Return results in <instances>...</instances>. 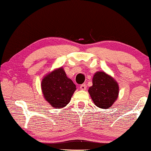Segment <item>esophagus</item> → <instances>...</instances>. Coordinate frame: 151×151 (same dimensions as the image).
I'll return each instance as SVG.
<instances>
[{
	"instance_id": "obj_1",
	"label": "esophagus",
	"mask_w": 151,
	"mask_h": 151,
	"mask_svg": "<svg viewBox=\"0 0 151 151\" xmlns=\"http://www.w3.org/2000/svg\"><path fill=\"white\" fill-rule=\"evenodd\" d=\"M79 88H80V89H81V90H86V85L85 84H81V85H80Z\"/></svg>"
}]
</instances>
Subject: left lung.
Wrapping results in <instances>:
<instances>
[{"instance_id":"obj_1","label":"left lung","mask_w":151,"mask_h":151,"mask_svg":"<svg viewBox=\"0 0 151 151\" xmlns=\"http://www.w3.org/2000/svg\"><path fill=\"white\" fill-rule=\"evenodd\" d=\"M92 83L89 93L95 105L105 109L111 106L119 94L116 81L105 72H97L93 75Z\"/></svg>"}]
</instances>
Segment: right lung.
<instances>
[{"mask_svg": "<svg viewBox=\"0 0 151 151\" xmlns=\"http://www.w3.org/2000/svg\"><path fill=\"white\" fill-rule=\"evenodd\" d=\"M41 86L45 99L56 109L68 104L76 90L75 84L67 77L62 67L45 76Z\"/></svg>", "mask_w": 151, "mask_h": 151, "instance_id": "right-lung-1", "label": "right lung"}]
</instances>
